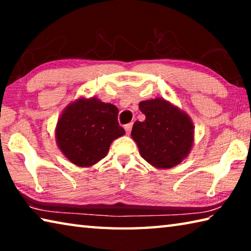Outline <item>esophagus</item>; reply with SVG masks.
<instances>
[{"label": "esophagus", "instance_id": "1", "mask_svg": "<svg viewBox=\"0 0 251 251\" xmlns=\"http://www.w3.org/2000/svg\"><path fill=\"white\" fill-rule=\"evenodd\" d=\"M131 127H133V123H129V124H127V125H125V130H126V133L127 134H130V131H131Z\"/></svg>", "mask_w": 251, "mask_h": 251}]
</instances>
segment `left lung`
Listing matches in <instances>:
<instances>
[{
  "label": "left lung",
  "mask_w": 251,
  "mask_h": 251,
  "mask_svg": "<svg viewBox=\"0 0 251 251\" xmlns=\"http://www.w3.org/2000/svg\"><path fill=\"white\" fill-rule=\"evenodd\" d=\"M139 109L146 118L134 123L131 138L137 144L141 156L159 169L180 164L194 144V124L190 117L160 97L141 101Z\"/></svg>",
  "instance_id": "left-lung-1"
}]
</instances>
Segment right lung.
I'll return each instance as SVG.
<instances>
[{
	"mask_svg": "<svg viewBox=\"0 0 251 251\" xmlns=\"http://www.w3.org/2000/svg\"><path fill=\"white\" fill-rule=\"evenodd\" d=\"M118 108L97 97H80L59 116L55 138L71 163L91 167L107 155L110 144L125 134L117 121Z\"/></svg>",
	"mask_w": 251,
	"mask_h": 251,
	"instance_id": "add662e5",
	"label": "right lung"
}]
</instances>
